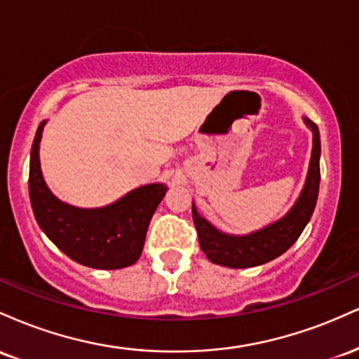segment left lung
I'll use <instances>...</instances> for the list:
<instances>
[{
	"label": "left lung",
	"mask_w": 359,
	"mask_h": 359,
	"mask_svg": "<svg viewBox=\"0 0 359 359\" xmlns=\"http://www.w3.org/2000/svg\"><path fill=\"white\" fill-rule=\"evenodd\" d=\"M306 123L314 133L311 165H309L304 191L285 217L257 233L246 234V236H229V234L217 231L214 226L197 214L196 208L192 205V219L196 224L197 236H199L201 250L204 251L209 262L229 266V269H250V266L263 265L280 257L299 240L314 212L320 182L319 128L309 119H306Z\"/></svg>",
	"instance_id": "1"
}]
</instances>
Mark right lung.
I'll return each instance as SVG.
<instances>
[{
  "label": "right lung",
  "mask_w": 359,
  "mask_h": 359,
  "mask_svg": "<svg viewBox=\"0 0 359 359\" xmlns=\"http://www.w3.org/2000/svg\"><path fill=\"white\" fill-rule=\"evenodd\" d=\"M43 125L40 123L32 145L28 177L32 209L42 231L81 265L100 270L133 265L142 255L148 224L167 187L163 184L143 185L100 209H79L60 203L48 191L40 170L39 148Z\"/></svg>",
  "instance_id": "right-lung-1"
}]
</instances>
